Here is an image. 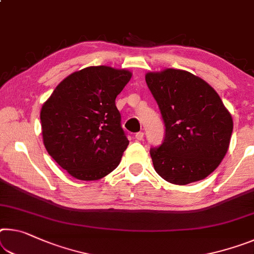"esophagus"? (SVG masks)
Listing matches in <instances>:
<instances>
[{"mask_svg":"<svg viewBox=\"0 0 254 254\" xmlns=\"http://www.w3.org/2000/svg\"><path fill=\"white\" fill-rule=\"evenodd\" d=\"M144 138V133L143 132H138V133H135V139L138 140V141H141Z\"/></svg>","mask_w":254,"mask_h":254,"instance_id":"34e87169","label":"esophagus"}]
</instances>
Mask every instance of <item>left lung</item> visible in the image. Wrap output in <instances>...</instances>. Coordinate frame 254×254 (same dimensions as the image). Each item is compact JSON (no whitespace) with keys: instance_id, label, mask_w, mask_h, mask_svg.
Returning a JSON list of instances; mask_svg holds the SVG:
<instances>
[{"instance_id":"left-lung-1","label":"left lung","mask_w":254,"mask_h":254,"mask_svg":"<svg viewBox=\"0 0 254 254\" xmlns=\"http://www.w3.org/2000/svg\"><path fill=\"white\" fill-rule=\"evenodd\" d=\"M146 82L165 123V139L150 156L159 176L176 185L206 179L228 150L231 113L210 84L190 72H148Z\"/></svg>"}]
</instances>
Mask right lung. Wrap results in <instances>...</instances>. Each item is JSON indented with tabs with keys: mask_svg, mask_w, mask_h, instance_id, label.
<instances>
[{
	"mask_svg": "<svg viewBox=\"0 0 254 254\" xmlns=\"http://www.w3.org/2000/svg\"><path fill=\"white\" fill-rule=\"evenodd\" d=\"M131 76L126 69L84 67L62 80L43 104L44 146L74 179L100 180L119 166L128 140L115 98Z\"/></svg>",
	"mask_w": 254,
	"mask_h": 254,
	"instance_id": "right-lung-1",
	"label": "right lung"
}]
</instances>
